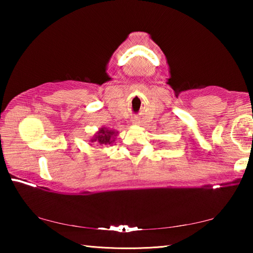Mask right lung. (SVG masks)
Returning <instances> with one entry per match:
<instances>
[{"mask_svg":"<svg viewBox=\"0 0 253 253\" xmlns=\"http://www.w3.org/2000/svg\"><path fill=\"white\" fill-rule=\"evenodd\" d=\"M118 134L119 132L116 130L109 129L107 127H101L93 134L89 142L98 143L100 145H113ZM90 146H92V144H90Z\"/></svg>","mask_w":253,"mask_h":253,"instance_id":"obj_1","label":"right lung"}]
</instances>
